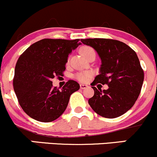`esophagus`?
<instances>
[{"mask_svg": "<svg viewBox=\"0 0 157 157\" xmlns=\"http://www.w3.org/2000/svg\"><path fill=\"white\" fill-rule=\"evenodd\" d=\"M80 89H81V90H84V89L87 88V87H88V86L86 85V84H80Z\"/></svg>", "mask_w": 157, "mask_h": 157, "instance_id": "34e87169", "label": "esophagus"}]
</instances>
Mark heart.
<instances>
[{
	"instance_id": "1",
	"label": "heart",
	"mask_w": 157,
	"mask_h": 157,
	"mask_svg": "<svg viewBox=\"0 0 157 157\" xmlns=\"http://www.w3.org/2000/svg\"><path fill=\"white\" fill-rule=\"evenodd\" d=\"M80 52H81V54L86 58V59L90 54L95 53L94 49L90 47H83V48L81 49V50H80ZM91 76H92V72L86 71V72H83V73L77 74L75 75V78L77 79V80H79V81L85 83V82H86L87 80L90 79V77H91Z\"/></svg>"
}]
</instances>
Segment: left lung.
Instances as JSON below:
<instances>
[{
    "label": "left lung",
    "instance_id": "left-lung-1",
    "mask_svg": "<svg viewBox=\"0 0 157 157\" xmlns=\"http://www.w3.org/2000/svg\"><path fill=\"white\" fill-rule=\"evenodd\" d=\"M83 44L95 49L101 61L99 74L91 85L94 95L89 99L92 110L100 116L116 118L134 105L141 92L144 71L136 52L116 40L81 39ZM109 86L108 90H97L96 83Z\"/></svg>",
    "mask_w": 157,
    "mask_h": 157
}]
</instances>
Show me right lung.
I'll return each mask as SVG.
<instances>
[{
  "label": "right lung",
  "instance_id": "add662e5",
  "mask_svg": "<svg viewBox=\"0 0 157 157\" xmlns=\"http://www.w3.org/2000/svg\"><path fill=\"white\" fill-rule=\"evenodd\" d=\"M80 40L43 39L31 45L20 56L15 67L13 89L19 103L31 118L49 123L59 118L68 104L71 95L80 89L68 80L59 90L52 79L65 70L69 54L81 43Z\"/></svg>",
  "mask_w": 157,
  "mask_h": 157
}]
</instances>
